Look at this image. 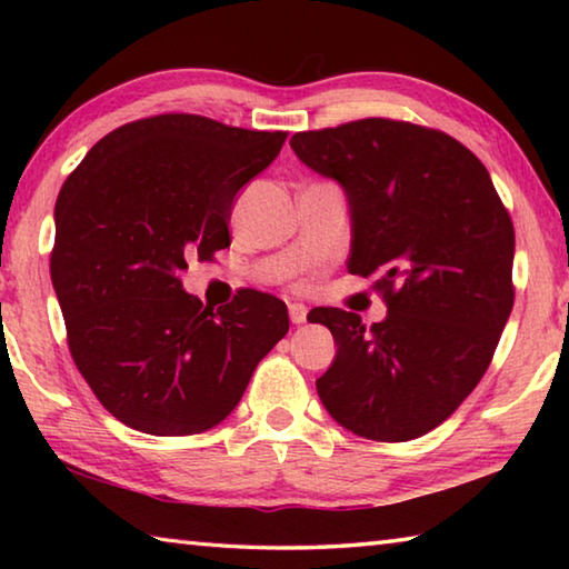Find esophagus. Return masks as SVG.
I'll return each mask as SVG.
<instances>
[{
    "label": "esophagus",
    "instance_id": "1",
    "mask_svg": "<svg viewBox=\"0 0 569 569\" xmlns=\"http://www.w3.org/2000/svg\"><path fill=\"white\" fill-rule=\"evenodd\" d=\"M288 316H291V321L298 323H306V316H308V308L303 303H291L288 306Z\"/></svg>",
    "mask_w": 569,
    "mask_h": 569
}]
</instances>
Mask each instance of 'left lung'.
I'll list each match as a JSON object with an SVG mask.
<instances>
[{"label": "left lung", "instance_id": "left-lung-1", "mask_svg": "<svg viewBox=\"0 0 569 569\" xmlns=\"http://www.w3.org/2000/svg\"><path fill=\"white\" fill-rule=\"evenodd\" d=\"M291 148L351 208L349 271L377 278L387 319L313 308L339 346L316 381L363 439L409 441L449 419L485 377L512 313L515 228L487 168L451 134L366 118L296 132Z\"/></svg>", "mask_w": 569, "mask_h": 569}]
</instances>
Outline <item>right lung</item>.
Returning a JSON list of instances; mask_svg holds the SVG:
<instances>
[{"mask_svg": "<svg viewBox=\"0 0 569 569\" xmlns=\"http://www.w3.org/2000/svg\"><path fill=\"white\" fill-rule=\"evenodd\" d=\"M283 142L168 112L104 134L64 180L52 286L77 369L118 421L156 437L213 429L288 333L271 293L243 288L213 311L180 283L190 256L230 246L236 192Z\"/></svg>", "mask_w": 569, "mask_h": 569, "instance_id": "add662e5", "label": "right lung"}]
</instances>
